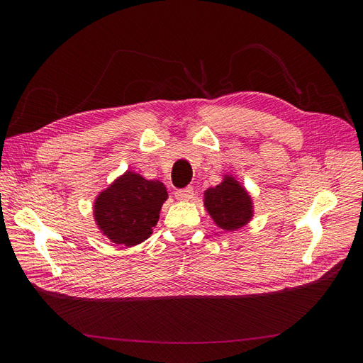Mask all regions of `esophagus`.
<instances>
[{
    "label": "esophagus",
    "instance_id": "1",
    "mask_svg": "<svg viewBox=\"0 0 363 363\" xmlns=\"http://www.w3.org/2000/svg\"><path fill=\"white\" fill-rule=\"evenodd\" d=\"M174 195H175V199H177V200L189 201V200H192V196H194V189L191 188V186H188V188H184V189H177Z\"/></svg>",
    "mask_w": 363,
    "mask_h": 363
}]
</instances>
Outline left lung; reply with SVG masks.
<instances>
[{
  "label": "left lung",
  "instance_id": "left-lung-1",
  "mask_svg": "<svg viewBox=\"0 0 363 363\" xmlns=\"http://www.w3.org/2000/svg\"><path fill=\"white\" fill-rule=\"evenodd\" d=\"M204 207L215 224L227 232L242 228L252 218L251 196L232 175L204 192Z\"/></svg>",
  "mask_w": 363,
  "mask_h": 363
}]
</instances>
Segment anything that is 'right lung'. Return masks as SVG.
Segmentation results:
<instances>
[{
    "label": "right lung",
    "mask_w": 363,
    "mask_h": 363,
    "mask_svg": "<svg viewBox=\"0 0 363 363\" xmlns=\"http://www.w3.org/2000/svg\"><path fill=\"white\" fill-rule=\"evenodd\" d=\"M167 199L168 192L162 182L125 171L96 196L95 223L113 244L138 245L151 236Z\"/></svg>",
    "instance_id": "obj_1"
}]
</instances>
